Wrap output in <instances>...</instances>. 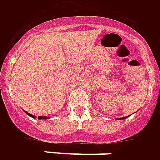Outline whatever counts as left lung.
I'll use <instances>...</instances> for the list:
<instances>
[{
    "label": "left lung",
    "instance_id": "left-lung-1",
    "mask_svg": "<svg viewBox=\"0 0 160 160\" xmlns=\"http://www.w3.org/2000/svg\"><path fill=\"white\" fill-rule=\"evenodd\" d=\"M129 116V115H128ZM128 116H126V117H123V118H119V120H123V119H126L127 117H128Z\"/></svg>",
    "mask_w": 160,
    "mask_h": 160
}]
</instances>
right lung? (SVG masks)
I'll use <instances>...</instances> for the list:
<instances>
[{"mask_svg":"<svg viewBox=\"0 0 160 160\" xmlns=\"http://www.w3.org/2000/svg\"><path fill=\"white\" fill-rule=\"evenodd\" d=\"M25 113L28 114V115H29V116L32 117V118H35V117H36L35 115H33V114H29V113H28V112H27V111H25ZM38 120H46V119H48V117H46V116H38Z\"/></svg>","mask_w":160,"mask_h":160,"instance_id":"add662e5","label":"right lung"}]
</instances>
